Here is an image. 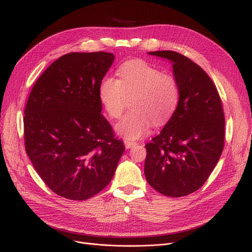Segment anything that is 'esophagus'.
<instances>
[{"instance_id": "obj_1", "label": "esophagus", "mask_w": 252, "mask_h": 252, "mask_svg": "<svg viewBox=\"0 0 252 252\" xmlns=\"http://www.w3.org/2000/svg\"><path fill=\"white\" fill-rule=\"evenodd\" d=\"M124 143H125V146H126V148H127V149H129V148H133L134 146H136V145H137V143H136V142H131V141H127V140H126Z\"/></svg>"}]
</instances>
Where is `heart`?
<instances>
[{
	"label": "heart",
	"instance_id": "b5f03b06",
	"mask_svg": "<svg viewBox=\"0 0 252 252\" xmlns=\"http://www.w3.org/2000/svg\"><path fill=\"white\" fill-rule=\"evenodd\" d=\"M119 79L105 76L99 86V99L112 118L124 112L127 97L131 108L118 122L115 129L126 140L146 134L153 124L162 126L175 113L180 90L176 78L143 60H129L118 69Z\"/></svg>",
	"mask_w": 252,
	"mask_h": 252
}]
</instances>
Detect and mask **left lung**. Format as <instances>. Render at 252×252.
<instances>
[{
  "label": "left lung",
  "instance_id": "obj_1",
  "mask_svg": "<svg viewBox=\"0 0 252 252\" xmlns=\"http://www.w3.org/2000/svg\"><path fill=\"white\" fill-rule=\"evenodd\" d=\"M148 54L170 61L180 100L160 134L145 145L144 174L157 192L169 197L186 196L206 182L221 155V101L210 77L191 59L174 51Z\"/></svg>",
  "mask_w": 252,
  "mask_h": 252
}]
</instances>
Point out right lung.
I'll list each match as a JSON object with an SVG mask.
<instances>
[{
	"instance_id": "right-lung-1",
	"label": "right lung",
	"mask_w": 252,
	"mask_h": 252,
	"mask_svg": "<svg viewBox=\"0 0 252 252\" xmlns=\"http://www.w3.org/2000/svg\"><path fill=\"white\" fill-rule=\"evenodd\" d=\"M112 53H69L38 77L24 110L25 151L59 196L86 200L112 180L125 152L101 114L99 86Z\"/></svg>"
}]
</instances>
